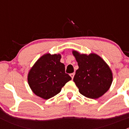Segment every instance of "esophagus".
I'll return each instance as SVG.
<instances>
[{
    "mask_svg": "<svg viewBox=\"0 0 129 129\" xmlns=\"http://www.w3.org/2000/svg\"><path fill=\"white\" fill-rule=\"evenodd\" d=\"M74 75H75V74H74V73H72V74H70V76L72 77V79H73V78H74Z\"/></svg>",
    "mask_w": 129,
    "mask_h": 129,
    "instance_id": "34e87169",
    "label": "esophagus"
}]
</instances>
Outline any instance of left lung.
Masks as SVG:
<instances>
[{
  "label": "left lung",
  "instance_id": "1",
  "mask_svg": "<svg viewBox=\"0 0 129 129\" xmlns=\"http://www.w3.org/2000/svg\"><path fill=\"white\" fill-rule=\"evenodd\" d=\"M79 69L75 72L74 82L79 92L90 99L101 97L109 89L112 82V74L103 59L95 54L89 55L73 51Z\"/></svg>",
  "mask_w": 129,
  "mask_h": 129
}]
</instances>
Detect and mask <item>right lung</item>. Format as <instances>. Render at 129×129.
<instances>
[{
	"label": "right lung",
	"instance_id": "right-lung-1",
	"mask_svg": "<svg viewBox=\"0 0 129 129\" xmlns=\"http://www.w3.org/2000/svg\"><path fill=\"white\" fill-rule=\"evenodd\" d=\"M58 54H45L36 62L28 75V82L34 93L44 99L56 95L71 77Z\"/></svg>",
	"mask_w": 129,
	"mask_h": 129
}]
</instances>
